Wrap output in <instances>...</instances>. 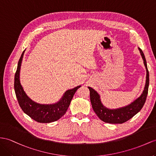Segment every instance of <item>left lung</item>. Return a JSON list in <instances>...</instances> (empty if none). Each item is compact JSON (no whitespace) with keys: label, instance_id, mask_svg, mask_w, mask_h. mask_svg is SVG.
I'll list each match as a JSON object with an SVG mask.
<instances>
[{"label":"left lung","instance_id":"obj_1","mask_svg":"<svg viewBox=\"0 0 156 156\" xmlns=\"http://www.w3.org/2000/svg\"><path fill=\"white\" fill-rule=\"evenodd\" d=\"M140 53L144 61V65L146 70V79L144 88L142 94L130 104L117 109L107 108L101 100V97L97 91L91 87H87L90 90V101L92 108L98 117L101 121L111 124H122L129 121L142 109L144 105L149 87V72L147 70V62L142 51L138 48Z\"/></svg>","mask_w":156,"mask_h":156}]
</instances>
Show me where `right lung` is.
Segmentation results:
<instances>
[{
    "label": "right lung",
    "instance_id": "1",
    "mask_svg": "<svg viewBox=\"0 0 156 156\" xmlns=\"http://www.w3.org/2000/svg\"><path fill=\"white\" fill-rule=\"evenodd\" d=\"M24 53L25 50L23 51L18 61L14 77V90L19 105L23 112L38 122L49 123L57 121L66 113L76 91L81 86L66 90L62 98L54 103L41 104L34 101L23 90L20 79V73Z\"/></svg>",
    "mask_w": 156,
    "mask_h": 156
}]
</instances>
